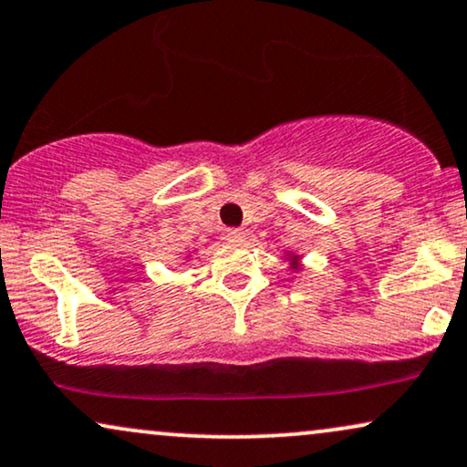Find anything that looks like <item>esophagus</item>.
Segmentation results:
<instances>
[{"label":"esophagus","instance_id":"obj_1","mask_svg":"<svg viewBox=\"0 0 467 467\" xmlns=\"http://www.w3.org/2000/svg\"><path fill=\"white\" fill-rule=\"evenodd\" d=\"M225 240L229 242V244H242V242L246 240V234L242 232V229H227Z\"/></svg>","mask_w":467,"mask_h":467}]
</instances>
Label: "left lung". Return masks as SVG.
Here are the masks:
<instances>
[{
  "label": "left lung",
  "instance_id": "8db88e82",
  "mask_svg": "<svg viewBox=\"0 0 467 467\" xmlns=\"http://www.w3.org/2000/svg\"><path fill=\"white\" fill-rule=\"evenodd\" d=\"M294 262H296V257H294Z\"/></svg>",
  "mask_w": 467,
  "mask_h": 467
}]
</instances>
